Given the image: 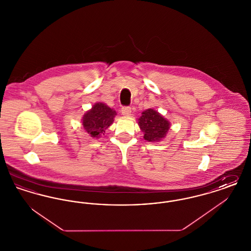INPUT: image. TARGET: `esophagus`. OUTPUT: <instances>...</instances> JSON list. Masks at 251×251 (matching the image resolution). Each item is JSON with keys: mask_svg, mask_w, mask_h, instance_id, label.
<instances>
[{"mask_svg": "<svg viewBox=\"0 0 251 251\" xmlns=\"http://www.w3.org/2000/svg\"><path fill=\"white\" fill-rule=\"evenodd\" d=\"M121 113H122V115H123L124 117H129L131 113V107H128V106L122 107V109H121Z\"/></svg>", "mask_w": 251, "mask_h": 251, "instance_id": "1", "label": "esophagus"}]
</instances>
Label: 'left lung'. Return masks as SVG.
I'll return each instance as SVG.
<instances>
[{
  "mask_svg": "<svg viewBox=\"0 0 251 251\" xmlns=\"http://www.w3.org/2000/svg\"><path fill=\"white\" fill-rule=\"evenodd\" d=\"M137 124L144 133V139L148 142H160L167 136L170 122L158 111L152 108L142 112Z\"/></svg>",
  "mask_w": 251,
  "mask_h": 251,
  "instance_id": "8db88e82",
  "label": "left lung"
}]
</instances>
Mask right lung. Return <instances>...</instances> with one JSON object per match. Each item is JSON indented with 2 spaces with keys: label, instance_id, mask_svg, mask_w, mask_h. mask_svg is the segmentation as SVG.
I'll return each mask as SVG.
<instances>
[{
  "label": "right lung",
  "instance_id": "right-lung-1",
  "mask_svg": "<svg viewBox=\"0 0 251 251\" xmlns=\"http://www.w3.org/2000/svg\"><path fill=\"white\" fill-rule=\"evenodd\" d=\"M117 112L103 102H96L82 119L84 131L92 138H100L113 124Z\"/></svg>",
  "mask_w": 251,
  "mask_h": 251
}]
</instances>
